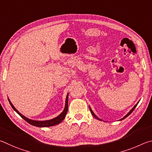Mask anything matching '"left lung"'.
I'll use <instances>...</instances> for the list:
<instances>
[{
  "label": "left lung",
  "instance_id": "8db88e82",
  "mask_svg": "<svg viewBox=\"0 0 152 152\" xmlns=\"http://www.w3.org/2000/svg\"><path fill=\"white\" fill-rule=\"evenodd\" d=\"M138 103H139V102H137V104H135V106H134V107H133V108L132 109V110H130V111H129V112L127 113V115H125V116L124 117V118H121V119H119V121H121V120H123V119H124L125 118H126L127 116H129V115H130V114H131V113H132L133 112V111H134V110H135V107H136V106L137 105V104H138ZM89 110H90V111H91V114H92V115H93V116H94L95 118H96L97 119H98V120L102 121V119H99V118H98V117H97V116L96 115H95V113H94V111H92V110H91V107H90V106H89Z\"/></svg>",
  "mask_w": 152,
  "mask_h": 152
}]
</instances>
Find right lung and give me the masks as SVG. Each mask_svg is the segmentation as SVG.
<instances>
[{
	"label": "right lung",
	"instance_id": "1",
	"mask_svg": "<svg viewBox=\"0 0 152 152\" xmlns=\"http://www.w3.org/2000/svg\"><path fill=\"white\" fill-rule=\"evenodd\" d=\"M68 95H69V94H67V95H66L65 108H64V110L62 111V113H61L60 115H58L57 117H56V118H55L49 119V120H45V121L33 120V119H31L26 118L25 116H24L23 114H21L19 111H18L17 109L15 107V106L12 105V103H11V102H10L9 98H8V100H9L10 104V105H11V107H12L13 110H14L16 112H17L18 115L21 117V118L25 119L26 122H28V124H30L31 125H32V126H34L36 127H46L53 126H55V125L60 124L61 122L64 119H65L66 114V113H67V111H68Z\"/></svg>",
	"mask_w": 152,
	"mask_h": 152
}]
</instances>
